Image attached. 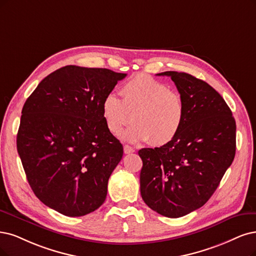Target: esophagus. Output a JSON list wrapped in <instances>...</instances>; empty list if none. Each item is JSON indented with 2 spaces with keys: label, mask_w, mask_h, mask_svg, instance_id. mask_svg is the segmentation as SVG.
Segmentation results:
<instances>
[{
  "label": "esophagus",
  "mask_w": 256,
  "mask_h": 256,
  "mask_svg": "<svg viewBox=\"0 0 256 256\" xmlns=\"http://www.w3.org/2000/svg\"><path fill=\"white\" fill-rule=\"evenodd\" d=\"M123 150H124V154H130V153L135 152V150L130 146H123Z\"/></svg>",
  "instance_id": "1"
}]
</instances>
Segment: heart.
<instances>
[{
    "label": "heart",
    "instance_id": "b5f03b06",
    "mask_svg": "<svg viewBox=\"0 0 256 256\" xmlns=\"http://www.w3.org/2000/svg\"><path fill=\"white\" fill-rule=\"evenodd\" d=\"M121 96L110 92L102 101V116L112 134L119 135L134 120L123 134L128 142L152 140L153 144L164 146L177 137L184 121V102L166 83L137 74L122 85Z\"/></svg>",
    "mask_w": 256,
    "mask_h": 256
}]
</instances>
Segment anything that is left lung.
<instances>
[{
  "instance_id": "1",
  "label": "left lung",
  "mask_w": 256,
  "mask_h": 256,
  "mask_svg": "<svg viewBox=\"0 0 256 256\" xmlns=\"http://www.w3.org/2000/svg\"><path fill=\"white\" fill-rule=\"evenodd\" d=\"M184 99L182 128L171 142L141 148L140 193L155 212L171 218L200 209L231 166L236 123L224 98L211 85L186 72H164Z\"/></svg>"
}]
</instances>
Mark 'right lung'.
I'll return each mask as SVG.
<instances>
[{
  "label": "right lung",
  "mask_w": 256,
  "mask_h": 256,
  "mask_svg": "<svg viewBox=\"0 0 256 256\" xmlns=\"http://www.w3.org/2000/svg\"><path fill=\"white\" fill-rule=\"evenodd\" d=\"M126 74L68 65L27 98L16 136L28 184L47 206L77 217L97 210L123 146L106 126L102 101Z\"/></svg>",
  "instance_id": "obj_1"
}]
</instances>
